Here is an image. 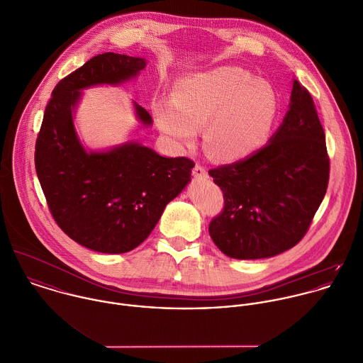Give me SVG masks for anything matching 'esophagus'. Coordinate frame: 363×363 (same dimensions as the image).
<instances>
[{
  "mask_svg": "<svg viewBox=\"0 0 363 363\" xmlns=\"http://www.w3.org/2000/svg\"><path fill=\"white\" fill-rule=\"evenodd\" d=\"M192 174H194V177H196V178H208V171H206V168L203 167V165H201V164H195V167H194V169H192Z\"/></svg>",
  "mask_w": 363,
  "mask_h": 363,
  "instance_id": "34e87169",
  "label": "esophagus"
}]
</instances>
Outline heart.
<instances>
[{"label":"heart","instance_id":"b5f03b06","mask_svg":"<svg viewBox=\"0 0 363 363\" xmlns=\"http://www.w3.org/2000/svg\"><path fill=\"white\" fill-rule=\"evenodd\" d=\"M154 113L160 129L179 145H194L205 128L209 152L221 161H238L267 143L279 99L267 81L223 66L177 79L171 102L158 104Z\"/></svg>","mask_w":363,"mask_h":363}]
</instances>
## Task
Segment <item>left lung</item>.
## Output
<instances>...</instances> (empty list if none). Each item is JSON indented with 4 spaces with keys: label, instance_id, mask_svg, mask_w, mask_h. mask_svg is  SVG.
Segmentation results:
<instances>
[{
    "label": "left lung",
    "instance_id": "8db88e82",
    "mask_svg": "<svg viewBox=\"0 0 363 363\" xmlns=\"http://www.w3.org/2000/svg\"><path fill=\"white\" fill-rule=\"evenodd\" d=\"M224 206L209 224L218 250L235 259L269 258L308 231L328 186L324 129L310 92L293 81L289 111L269 143L209 171Z\"/></svg>",
    "mask_w": 363,
    "mask_h": 363
}]
</instances>
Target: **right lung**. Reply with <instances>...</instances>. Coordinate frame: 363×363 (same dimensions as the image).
<instances>
[{
    "label": "right lung",
    "instance_id": "add662e5",
    "mask_svg": "<svg viewBox=\"0 0 363 363\" xmlns=\"http://www.w3.org/2000/svg\"><path fill=\"white\" fill-rule=\"evenodd\" d=\"M145 67L140 57L94 56L56 85L36 139V174L52 216L72 240L96 252L122 254L140 245L195 167L186 157H161L138 143L106 152H86L79 143L72 116L79 89L123 82ZM135 106L150 125V113Z\"/></svg>",
    "mask_w": 363,
    "mask_h": 363
}]
</instances>
